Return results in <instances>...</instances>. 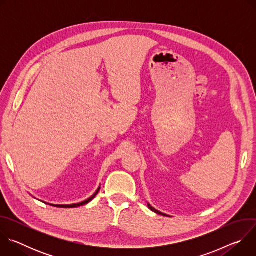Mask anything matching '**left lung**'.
<instances>
[{
    "mask_svg": "<svg viewBox=\"0 0 256 256\" xmlns=\"http://www.w3.org/2000/svg\"><path fill=\"white\" fill-rule=\"evenodd\" d=\"M148 208L152 210V212H156V214H162V216H169L168 214H163V212H159L158 210H156V208H154L150 204H148Z\"/></svg>",
    "mask_w": 256,
    "mask_h": 256,
    "instance_id": "left-lung-1",
    "label": "left lung"
}]
</instances>
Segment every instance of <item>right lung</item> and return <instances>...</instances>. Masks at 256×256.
<instances>
[{
    "instance_id": "obj_1",
    "label": "right lung",
    "mask_w": 256,
    "mask_h": 256,
    "mask_svg": "<svg viewBox=\"0 0 256 256\" xmlns=\"http://www.w3.org/2000/svg\"><path fill=\"white\" fill-rule=\"evenodd\" d=\"M99 190H100V188H98V190L95 192V194H93V196H91L89 198H87L86 200H84V202H79V204H50V206H56V208H78V206H84V204H87L88 202H90L96 196H97V194H98V192H99Z\"/></svg>"
}]
</instances>
